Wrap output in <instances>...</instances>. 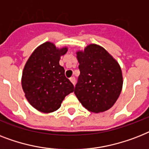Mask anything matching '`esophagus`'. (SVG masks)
Returning a JSON list of instances; mask_svg holds the SVG:
<instances>
[{"label":"esophagus","instance_id":"1","mask_svg":"<svg viewBox=\"0 0 149 149\" xmlns=\"http://www.w3.org/2000/svg\"><path fill=\"white\" fill-rule=\"evenodd\" d=\"M70 82L72 83V84H73V85H74L75 83H76V79H75V77H71Z\"/></svg>","mask_w":149,"mask_h":149}]
</instances>
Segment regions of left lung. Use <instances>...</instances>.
I'll use <instances>...</instances> for the list:
<instances>
[{"label":"left lung","mask_w":149,"mask_h":149,"mask_svg":"<svg viewBox=\"0 0 149 149\" xmlns=\"http://www.w3.org/2000/svg\"><path fill=\"white\" fill-rule=\"evenodd\" d=\"M80 74L75 95L87 110L99 113L116 103L123 89L122 70L103 47L91 43L77 52Z\"/></svg>","instance_id":"8db88e82"}]
</instances>
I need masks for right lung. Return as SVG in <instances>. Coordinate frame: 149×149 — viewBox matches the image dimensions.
Returning <instances> with one entry per match:
<instances>
[{"instance_id":"add662e5","label":"right lung","mask_w":149,"mask_h":149,"mask_svg":"<svg viewBox=\"0 0 149 149\" xmlns=\"http://www.w3.org/2000/svg\"><path fill=\"white\" fill-rule=\"evenodd\" d=\"M67 50L66 47L58 48L51 42H45L34 49L24 66L22 89L29 103L40 112L57 110L66 95L74 91L59 63Z\"/></svg>"}]
</instances>
